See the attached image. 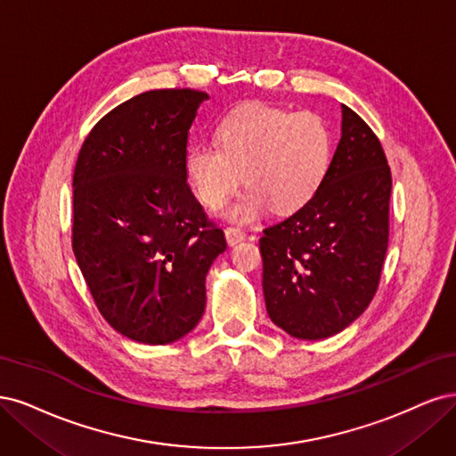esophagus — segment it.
<instances>
[{"label":"esophagus","mask_w":456,"mask_h":456,"mask_svg":"<svg viewBox=\"0 0 456 456\" xmlns=\"http://www.w3.org/2000/svg\"><path fill=\"white\" fill-rule=\"evenodd\" d=\"M225 239H227V244H229V246H234V244H239V242H242V240L246 239V231L240 229V227L229 225V227L225 229Z\"/></svg>","instance_id":"esophagus-1"}]
</instances>
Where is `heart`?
I'll return each instance as SVG.
<instances>
[{
  "instance_id": "b5f03b06",
  "label": "heart",
  "mask_w": 456,
  "mask_h": 456,
  "mask_svg": "<svg viewBox=\"0 0 456 456\" xmlns=\"http://www.w3.org/2000/svg\"><path fill=\"white\" fill-rule=\"evenodd\" d=\"M331 160L333 136L322 117L252 104L219 123L217 145L189 150L185 175L210 210L222 208L244 180L249 187L225 214L249 224L271 208L278 214L305 208L324 185Z\"/></svg>"
}]
</instances>
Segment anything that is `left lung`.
<instances>
[{
  "instance_id": "1",
  "label": "left lung",
  "mask_w": 456,
  "mask_h": 456,
  "mask_svg": "<svg viewBox=\"0 0 456 456\" xmlns=\"http://www.w3.org/2000/svg\"><path fill=\"white\" fill-rule=\"evenodd\" d=\"M392 174L375 132L343 106L341 140L316 197L259 239L269 318L326 339L371 303L388 248Z\"/></svg>"
}]
</instances>
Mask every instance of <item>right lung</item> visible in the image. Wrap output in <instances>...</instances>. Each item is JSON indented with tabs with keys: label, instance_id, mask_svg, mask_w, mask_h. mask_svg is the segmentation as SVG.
<instances>
[{
	"label": "right lung",
	"instance_id": "obj_1",
	"mask_svg": "<svg viewBox=\"0 0 456 456\" xmlns=\"http://www.w3.org/2000/svg\"><path fill=\"white\" fill-rule=\"evenodd\" d=\"M207 93L157 89L113 108L73 170L71 248L108 324L167 345L207 306V273L225 234L191 193L187 136Z\"/></svg>",
	"mask_w": 456,
	"mask_h": 456
}]
</instances>
